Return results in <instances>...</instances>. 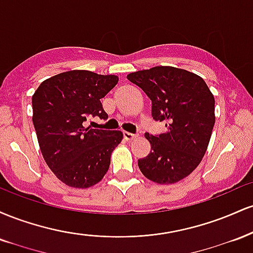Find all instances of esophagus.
Listing matches in <instances>:
<instances>
[{
  "label": "esophagus",
  "instance_id": "34e87169",
  "mask_svg": "<svg viewBox=\"0 0 253 253\" xmlns=\"http://www.w3.org/2000/svg\"><path fill=\"white\" fill-rule=\"evenodd\" d=\"M138 136V134H134V133H129V132H124V138L127 139V140H132Z\"/></svg>",
  "mask_w": 253,
  "mask_h": 253
}]
</instances>
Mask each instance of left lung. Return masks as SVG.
<instances>
[{
  "mask_svg": "<svg viewBox=\"0 0 253 253\" xmlns=\"http://www.w3.org/2000/svg\"><path fill=\"white\" fill-rule=\"evenodd\" d=\"M127 80L143 89L152 102V118L167 132L146 133L149 156L138 159L145 177L161 184L190 175L207 150L215 123V101L205 81L172 66H155L132 72Z\"/></svg>",
  "mask_w": 253,
  "mask_h": 253,
  "instance_id": "obj_1",
  "label": "left lung"
}]
</instances>
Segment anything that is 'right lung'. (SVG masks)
Segmentation results:
<instances>
[{
	"label": "right lung",
	"instance_id": "right-lung-1",
	"mask_svg": "<svg viewBox=\"0 0 253 253\" xmlns=\"http://www.w3.org/2000/svg\"><path fill=\"white\" fill-rule=\"evenodd\" d=\"M114 75L72 70L43 81L32 97L33 125L46 164L63 183L89 188L109 169L120 130L84 127L86 119H108L101 98L117 85Z\"/></svg>",
	"mask_w": 253,
	"mask_h": 253
}]
</instances>
